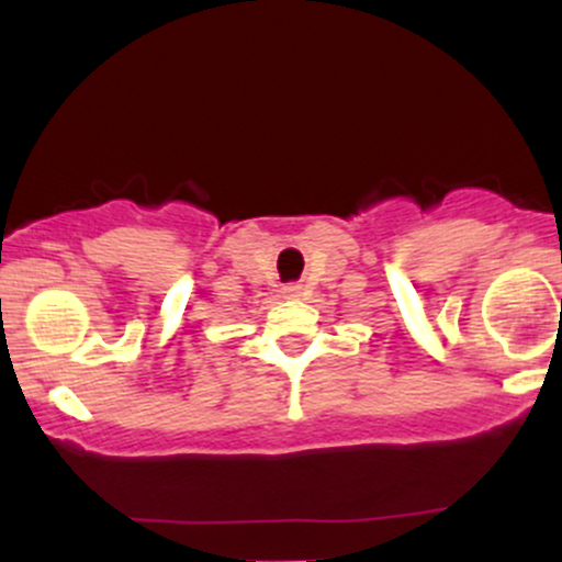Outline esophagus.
<instances>
[{
    "label": "esophagus",
    "instance_id": "esophagus-1",
    "mask_svg": "<svg viewBox=\"0 0 562 562\" xmlns=\"http://www.w3.org/2000/svg\"><path fill=\"white\" fill-rule=\"evenodd\" d=\"M282 293H285V295H288V299H295V295H299V293H301V288H299V285H288L285 290H282Z\"/></svg>",
    "mask_w": 562,
    "mask_h": 562
}]
</instances>
